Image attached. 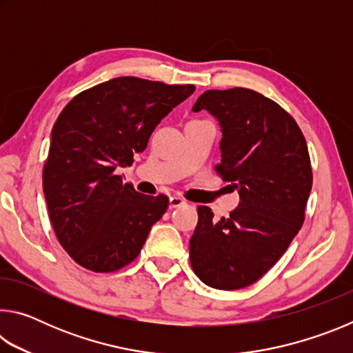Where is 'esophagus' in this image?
<instances>
[{"label": "esophagus", "instance_id": "34e87169", "mask_svg": "<svg viewBox=\"0 0 353 353\" xmlns=\"http://www.w3.org/2000/svg\"><path fill=\"white\" fill-rule=\"evenodd\" d=\"M187 202H185V199H182L181 196H171L170 198V207L171 208H176V207H181V205H185Z\"/></svg>", "mask_w": 353, "mask_h": 353}]
</instances>
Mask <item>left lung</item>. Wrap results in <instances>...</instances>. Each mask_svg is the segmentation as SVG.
Listing matches in <instances>:
<instances>
[{
	"mask_svg": "<svg viewBox=\"0 0 353 353\" xmlns=\"http://www.w3.org/2000/svg\"><path fill=\"white\" fill-rule=\"evenodd\" d=\"M201 110L218 119L216 171L240 204L219 221L198 207L190 261L205 285L240 290L276 265L303 224L313 183L308 148L290 113L249 88L207 90L193 105Z\"/></svg>",
	"mask_w": 353,
	"mask_h": 353,
	"instance_id": "obj_1",
	"label": "left lung"
}]
</instances>
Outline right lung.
I'll return each instance as SVG.
<instances>
[{"label": "right lung", "mask_w": 353, "mask_h": 353, "mask_svg": "<svg viewBox=\"0 0 353 353\" xmlns=\"http://www.w3.org/2000/svg\"><path fill=\"white\" fill-rule=\"evenodd\" d=\"M193 92L124 76L65 105L51 132L43 193L57 240L77 265L113 272L140 254L170 201L139 193L117 170L134 163L157 124Z\"/></svg>", "instance_id": "right-lung-1"}]
</instances>
